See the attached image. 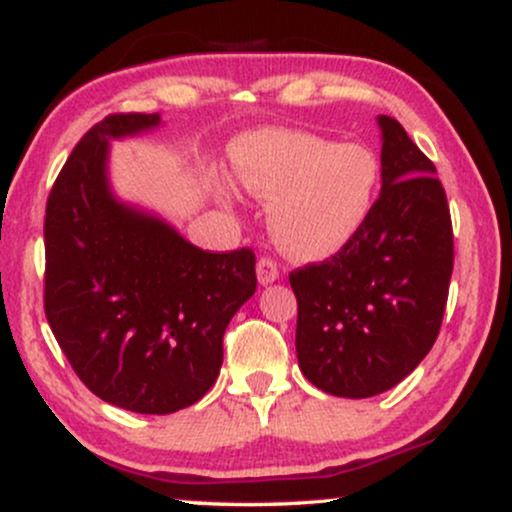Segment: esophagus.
I'll list each match as a JSON object with an SVG mask.
<instances>
[{"instance_id": "esophagus-1", "label": "esophagus", "mask_w": 512, "mask_h": 512, "mask_svg": "<svg viewBox=\"0 0 512 512\" xmlns=\"http://www.w3.org/2000/svg\"><path fill=\"white\" fill-rule=\"evenodd\" d=\"M257 278H260L262 286H269V283L276 281L278 267H276V262L271 260V257H262V260L257 262Z\"/></svg>"}]
</instances>
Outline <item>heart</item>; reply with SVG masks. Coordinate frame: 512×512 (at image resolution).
<instances>
[{
	"instance_id": "heart-1",
	"label": "heart",
	"mask_w": 512,
	"mask_h": 512,
	"mask_svg": "<svg viewBox=\"0 0 512 512\" xmlns=\"http://www.w3.org/2000/svg\"><path fill=\"white\" fill-rule=\"evenodd\" d=\"M231 158L238 181L271 205L274 241L295 260H323L345 248L371 217L383 179L371 146L302 129L245 134Z\"/></svg>"
}]
</instances>
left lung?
I'll list each match as a JSON object with an SVG mask.
<instances>
[{
    "label": "left lung",
    "mask_w": 512,
    "mask_h": 512,
    "mask_svg": "<svg viewBox=\"0 0 512 512\" xmlns=\"http://www.w3.org/2000/svg\"><path fill=\"white\" fill-rule=\"evenodd\" d=\"M383 189L371 217L333 257L290 271L295 349L309 383L335 397L390 390L435 345L454 271L449 203L432 160L390 115Z\"/></svg>",
    "instance_id": "left-lung-1"
}]
</instances>
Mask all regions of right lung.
<instances>
[{"label": "right lung", "mask_w": 512, "mask_h": 512, "mask_svg": "<svg viewBox=\"0 0 512 512\" xmlns=\"http://www.w3.org/2000/svg\"><path fill=\"white\" fill-rule=\"evenodd\" d=\"M160 125L113 113L58 172L44 217V312L77 378L108 404L165 416L215 385L222 338L255 295V252H208L108 186L111 139Z\"/></svg>", "instance_id": "1"}]
</instances>
